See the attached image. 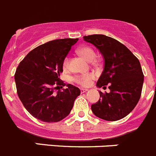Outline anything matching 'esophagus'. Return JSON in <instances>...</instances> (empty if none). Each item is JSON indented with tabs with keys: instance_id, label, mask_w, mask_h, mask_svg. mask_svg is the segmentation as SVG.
<instances>
[{
	"instance_id": "obj_1",
	"label": "esophagus",
	"mask_w": 156,
	"mask_h": 156,
	"mask_svg": "<svg viewBox=\"0 0 156 156\" xmlns=\"http://www.w3.org/2000/svg\"><path fill=\"white\" fill-rule=\"evenodd\" d=\"M87 91H88V90H87V89H81V90H80L81 93H86V92H87Z\"/></svg>"
}]
</instances>
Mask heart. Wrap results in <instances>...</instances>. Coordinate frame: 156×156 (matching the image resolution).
I'll list each match as a JSON object with an SVG mask.
<instances>
[{"mask_svg":"<svg viewBox=\"0 0 156 156\" xmlns=\"http://www.w3.org/2000/svg\"><path fill=\"white\" fill-rule=\"evenodd\" d=\"M77 53L87 61H92L96 57V53L93 50V49L90 47H88V46H83V47H80L77 50ZM68 64H69V59H68V57H66L63 60V67L66 68L68 66ZM93 78H94V75L93 73H88L76 76L73 78V80L82 87H87V86L90 85L91 80Z\"/></svg>","mask_w":156,"mask_h":156,"instance_id":"obj_1","label":"heart"}]
</instances>
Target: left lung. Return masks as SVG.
<instances>
[{
  "instance_id": "8db88e82",
  "label": "left lung",
  "mask_w": 156,
  "mask_h": 156,
  "mask_svg": "<svg viewBox=\"0 0 156 156\" xmlns=\"http://www.w3.org/2000/svg\"><path fill=\"white\" fill-rule=\"evenodd\" d=\"M99 50L104 69L96 83L100 88L109 85V93L99 92V101L91 106L93 114L106 121H116L126 116L137 105L144 81L137 57L122 44L103 34L83 37Z\"/></svg>"
}]
</instances>
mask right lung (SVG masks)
<instances>
[{
	"label": "right lung",
	"instance_id": "add662e5",
	"mask_svg": "<svg viewBox=\"0 0 156 156\" xmlns=\"http://www.w3.org/2000/svg\"><path fill=\"white\" fill-rule=\"evenodd\" d=\"M78 38L49 41L31 50L16 69L14 80L17 95L25 109L45 122H56L66 118L80 95L79 88L60 80L63 63ZM63 88V87H62Z\"/></svg>",
	"mask_w": 156,
	"mask_h": 156
}]
</instances>
